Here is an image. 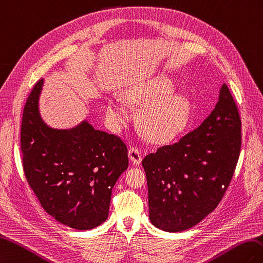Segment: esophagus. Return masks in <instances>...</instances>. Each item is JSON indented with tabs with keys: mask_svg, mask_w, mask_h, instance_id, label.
I'll list each match as a JSON object with an SVG mask.
<instances>
[{
	"mask_svg": "<svg viewBox=\"0 0 263 263\" xmlns=\"http://www.w3.org/2000/svg\"><path fill=\"white\" fill-rule=\"evenodd\" d=\"M128 155H129V159L134 163V164H136V165L141 164L142 159H143L141 149L137 147H130L129 152H128Z\"/></svg>",
	"mask_w": 263,
	"mask_h": 263,
	"instance_id": "1",
	"label": "esophagus"
}]
</instances>
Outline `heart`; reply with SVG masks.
Returning <instances> with one entry per match:
<instances>
[{"label": "heart", "mask_w": 263, "mask_h": 263, "mask_svg": "<svg viewBox=\"0 0 263 263\" xmlns=\"http://www.w3.org/2000/svg\"><path fill=\"white\" fill-rule=\"evenodd\" d=\"M176 89L171 79L157 77L130 85L125 91L128 102L141 104L138 125L144 135L154 143H165L178 136L186 127L191 115V103ZM110 121L120 127L129 118L126 103L120 99L110 100L107 106Z\"/></svg>", "instance_id": "b5f03b06"}]
</instances>
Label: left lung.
I'll return each instance as SVG.
<instances>
[{"label": "left lung", "mask_w": 263, "mask_h": 263, "mask_svg": "<svg viewBox=\"0 0 263 263\" xmlns=\"http://www.w3.org/2000/svg\"><path fill=\"white\" fill-rule=\"evenodd\" d=\"M241 125L236 103L223 84L215 109L199 127L144 157L152 224L182 232L218 206L240 156Z\"/></svg>", "instance_id": "8db88e82"}]
</instances>
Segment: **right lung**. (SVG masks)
I'll use <instances>...</instances> for the list:
<instances>
[{
	"label": "right lung",
	"mask_w": 263,
	"mask_h": 263,
	"mask_svg": "<svg viewBox=\"0 0 263 263\" xmlns=\"http://www.w3.org/2000/svg\"><path fill=\"white\" fill-rule=\"evenodd\" d=\"M34 84L23 108L20 143L25 176L40 205L60 223L86 231L108 218L111 191L128 167L121 138L83 121L54 129L43 121Z\"/></svg>",
	"instance_id": "obj_1"
}]
</instances>
